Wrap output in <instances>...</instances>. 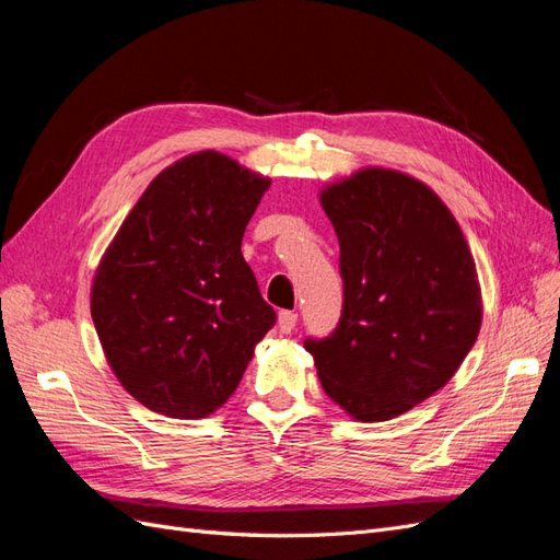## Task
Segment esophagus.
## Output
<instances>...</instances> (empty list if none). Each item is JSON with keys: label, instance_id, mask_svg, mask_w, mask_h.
Instances as JSON below:
<instances>
[{"label": "esophagus", "instance_id": "obj_1", "mask_svg": "<svg viewBox=\"0 0 560 560\" xmlns=\"http://www.w3.org/2000/svg\"><path fill=\"white\" fill-rule=\"evenodd\" d=\"M296 322H299V315H296V313L282 311V313L278 315V329H280L282 334H292L294 327H296Z\"/></svg>", "mask_w": 560, "mask_h": 560}]
</instances>
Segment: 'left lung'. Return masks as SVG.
<instances>
[{"mask_svg": "<svg viewBox=\"0 0 560 560\" xmlns=\"http://www.w3.org/2000/svg\"><path fill=\"white\" fill-rule=\"evenodd\" d=\"M341 245L343 313L306 350L329 399L362 422L397 418L442 389L481 329L477 266L428 184L364 167L319 191Z\"/></svg>", "mask_w": 560, "mask_h": 560, "instance_id": "left-lung-1", "label": "left lung"}]
</instances>
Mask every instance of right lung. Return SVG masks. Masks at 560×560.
Listing matches in <instances>:
<instances>
[{
    "instance_id": "right-lung-1",
    "label": "right lung",
    "mask_w": 560,
    "mask_h": 560,
    "mask_svg": "<svg viewBox=\"0 0 560 560\" xmlns=\"http://www.w3.org/2000/svg\"><path fill=\"white\" fill-rule=\"evenodd\" d=\"M268 186L219 151L184 156L147 186L100 259L93 325L114 376L147 409L214 413L276 325L241 252Z\"/></svg>"
}]
</instances>
